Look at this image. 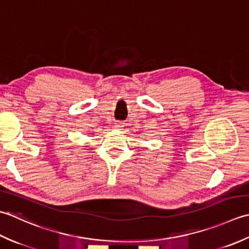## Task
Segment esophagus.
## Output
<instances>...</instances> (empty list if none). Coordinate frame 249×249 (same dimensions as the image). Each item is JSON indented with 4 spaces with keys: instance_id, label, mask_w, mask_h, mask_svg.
<instances>
[{
    "instance_id": "esophagus-1",
    "label": "esophagus",
    "mask_w": 249,
    "mask_h": 249,
    "mask_svg": "<svg viewBox=\"0 0 249 249\" xmlns=\"http://www.w3.org/2000/svg\"><path fill=\"white\" fill-rule=\"evenodd\" d=\"M123 126H124V124L121 123V121H117V123L115 124V128L116 129H121V128H123Z\"/></svg>"
}]
</instances>
